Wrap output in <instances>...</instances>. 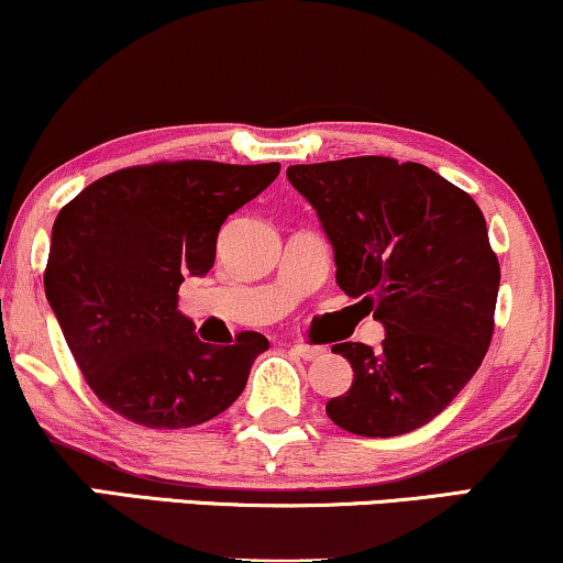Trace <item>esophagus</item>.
Segmentation results:
<instances>
[{
    "mask_svg": "<svg viewBox=\"0 0 563 563\" xmlns=\"http://www.w3.org/2000/svg\"><path fill=\"white\" fill-rule=\"evenodd\" d=\"M294 354L299 356V358H303V362H314V358L324 356V354H328V351H324L322 346H311V343H296Z\"/></svg>",
    "mask_w": 563,
    "mask_h": 563,
    "instance_id": "34e87169",
    "label": "esophagus"
}]
</instances>
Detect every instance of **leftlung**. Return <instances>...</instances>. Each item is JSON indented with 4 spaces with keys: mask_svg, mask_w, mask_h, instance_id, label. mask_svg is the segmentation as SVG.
Returning <instances> with one entry per match:
<instances>
[{
    "mask_svg": "<svg viewBox=\"0 0 563 563\" xmlns=\"http://www.w3.org/2000/svg\"><path fill=\"white\" fill-rule=\"evenodd\" d=\"M333 243L335 283L383 322V349L335 343L354 383L324 411L364 438L411 432L472 380L493 338L500 267L470 194L430 167L349 157L288 167Z\"/></svg>",
    "mask_w": 563,
    "mask_h": 563,
    "instance_id": "left-lung-1",
    "label": "left lung"
}]
</instances>
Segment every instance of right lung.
<instances>
[{
  "label": "right lung",
  "instance_id": "obj_1",
  "mask_svg": "<svg viewBox=\"0 0 563 563\" xmlns=\"http://www.w3.org/2000/svg\"><path fill=\"white\" fill-rule=\"evenodd\" d=\"M277 173V162H154L93 180L59 209L46 301L88 388L114 415L152 430L194 428L246 388L267 338L199 341L178 288L212 269L222 222Z\"/></svg>",
  "mask_w": 563,
  "mask_h": 563
}]
</instances>
